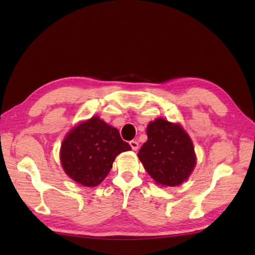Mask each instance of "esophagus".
Masks as SVG:
<instances>
[{
  "instance_id": "1",
  "label": "esophagus",
  "mask_w": 255,
  "mask_h": 255,
  "mask_svg": "<svg viewBox=\"0 0 255 255\" xmlns=\"http://www.w3.org/2000/svg\"><path fill=\"white\" fill-rule=\"evenodd\" d=\"M129 145H130V148H132L134 151H137L138 148H139V143H138L136 140L129 141Z\"/></svg>"
}]
</instances>
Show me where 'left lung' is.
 <instances>
[{"label": "left lung", "mask_w": 255, "mask_h": 255, "mask_svg": "<svg viewBox=\"0 0 255 255\" xmlns=\"http://www.w3.org/2000/svg\"><path fill=\"white\" fill-rule=\"evenodd\" d=\"M146 140L138 152L144 169L163 186H177L194 171L197 159L189 135L177 123L157 118L146 128Z\"/></svg>", "instance_id": "obj_1"}]
</instances>
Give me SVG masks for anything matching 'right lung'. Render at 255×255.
I'll return each instance as SVG.
<instances>
[{
	"mask_svg": "<svg viewBox=\"0 0 255 255\" xmlns=\"http://www.w3.org/2000/svg\"><path fill=\"white\" fill-rule=\"evenodd\" d=\"M130 150L119 130L98 116L80 123L61 143L60 161L66 174L86 187L101 183L113 168L116 156Z\"/></svg>",
	"mask_w": 255,
	"mask_h": 255,
	"instance_id": "1",
	"label": "right lung"
}]
</instances>
